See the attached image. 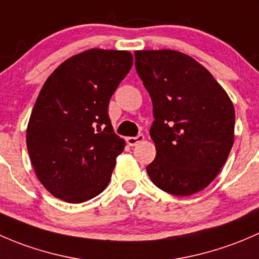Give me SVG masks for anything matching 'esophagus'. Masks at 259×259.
I'll list each match as a JSON object with an SVG mask.
<instances>
[{
	"instance_id": "34e87169",
	"label": "esophagus",
	"mask_w": 259,
	"mask_h": 259,
	"mask_svg": "<svg viewBox=\"0 0 259 259\" xmlns=\"http://www.w3.org/2000/svg\"><path fill=\"white\" fill-rule=\"evenodd\" d=\"M144 140V135L139 134L138 137H127L126 138V144L129 146H135L139 143H142Z\"/></svg>"
}]
</instances>
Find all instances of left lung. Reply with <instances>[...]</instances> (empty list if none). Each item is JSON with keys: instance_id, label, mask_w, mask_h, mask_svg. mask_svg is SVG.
Returning <instances> with one entry per match:
<instances>
[{"instance_id": "8db88e82", "label": "left lung", "mask_w": 259, "mask_h": 259, "mask_svg": "<svg viewBox=\"0 0 259 259\" xmlns=\"http://www.w3.org/2000/svg\"><path fill=\"white\" fill-rule=\"evenodd\" d=\"M135 67L153 101L148 166L164 192L187 197L213 182L234 143L233 103L203 65L174 50L135 51Z\"/></svg>"}]
</instances>
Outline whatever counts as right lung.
<instances>
[{"label":"right lung","mask_w":259,"mask_h":259,"mask_svg":"<svg viewBox=\"0 0 259 259\" xmlns=\"http://www.w3.org/2000/svg\"><path fill=\"white\" fill-rule=\"evenodd\" d=\"M132 66L129 51L90 49L62 62L44 83L26 144L36 177L54 197L82 203L108 187L125 146L108 106Z\"/></svg>","instance_id":"add662e5"}]
</instances>
